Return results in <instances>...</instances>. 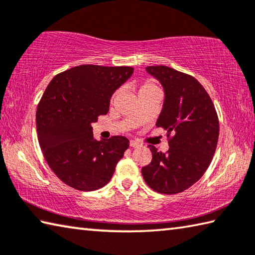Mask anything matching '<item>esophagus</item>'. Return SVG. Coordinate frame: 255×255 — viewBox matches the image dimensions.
Instances as JSON below:
<instances>
[{"label":"esophagus","mask_w":255,"mask_h":255,"mask_svg":"<svg viewBox=\"0 0 255 255\" xmlns=\"http://www.w3.org/2000/svg\"><path fill=\"white\" fill-rule=\"evenodd\" d=\"M139 146H140V143L138 142V141L130 140V147H132V148H137V147H139Z\"/></svg>","instance_id":"obj_1"}]
</instances>
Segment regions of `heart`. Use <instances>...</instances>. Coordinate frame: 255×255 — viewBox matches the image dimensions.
<instances>
[{
	"label": "heart",
	"mask_w": 255,
	"mask_h": 255,
	"mask_svg": "<svg viewBox=\"0 0 255 255\" xmlns=\"http://www.w3.org/2000/svg\"><path fill=\"white\" fill-rule=\"evenodd\" d=\"M155 89H157V87L154 85V83H151V82H145V83H143V85L140 86L139 92L148 91V90H155Z\"/></svg>",
	"instance_id": "obj_1"
}]
</instances>
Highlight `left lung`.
Returning <instances> with one entry per match:
<instances>
[{"label": "left lung", "mask_w": 255, "mask_h": 255, "mask_svg": "<svg viewBox=\"0 0 255 255\" xmlns=\"http://www.w3.org/2000/svg\"><path fill=\"white\" fill-rule=\"evenodd\" d=\"M160 82L165 98L157 127L167 130L169 149L149 145L152 159L141 169L146 184L161 194L191 187L210 166L219 139V118L210 96L195 78L166 66L147 67Z\"/></svg>", "instance_id": "1"}]
</instances>
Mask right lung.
<instances>
[{
	"label": "right lung",
	"mask_w": 255,
	"mask_h": 255,
	"mask_svg": "<svg viewBox=\"0 0 255 255\" xmlns=\"http://www.w3.org/2000/svg\"><path fill=\"white\" fill-rule=\"evenodd\" d=\"M130 67L83 64L55 76L36 109V130L50 168L69 186L96 191L109 183L129 147L124 136L96 140L91 125L109 112L114 92Z\"/></svg>",
	"instance_id": "obj_1"
}]
</instances>
